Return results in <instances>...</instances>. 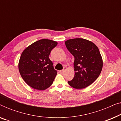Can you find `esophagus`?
Returning <instances> with one entry per match:
<instances>
[{
    "label": "esophagus",
    "instance_id": "34e87169",
    "mask_svg": "<svg viewBox=\"0 0 121 121\" xmlns=\"http://www.w3.org/2000/svg\"><path fill=\"white\" fill-rule=\"evenodd\" d=\"M66 69H67V67H64L63 68V70H61L59 71V73H61V74H63L66 70Z\"/></svg>",
    "mask_w": 121,
    "mask_h": 121
}]
</instances>
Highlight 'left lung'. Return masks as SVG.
Instances as JSON below:
<instances>
[{"label":"left lung","instance_id":"1","mask_svg":"<svg viewBox=\"0 0 121 121\" xmlns=\"http://www.w3.org/2000/svg\"><path fill=\"white\" fill-rule=\"evenodd\" d=\"M68 50L74 57L75 75L69 85L76 89L86 87L99 77L103 60L98 47L87 39L77 38L65 42Z\"/></svg>","mask_w":121,"mask_h":121}]
</instances>
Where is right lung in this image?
<instances>
[{
  "mask_svg": "<svg viewBox=\"0 0 121 121\" xmlns=\"http://www.w3.org/2000/svg\"><path fill=\"white\" fill-rule=\"evenodd\" d=\"M57 42L42 39L33 43L23 51L18 67L20 74L30 86L44 90L52 85L57 74L49 58Z\"/></svg>",
  "mask_w": 121,
  "mask_h": 121,
  "instance_id": "1",
  "label": "right lung"
}]
</instances>
